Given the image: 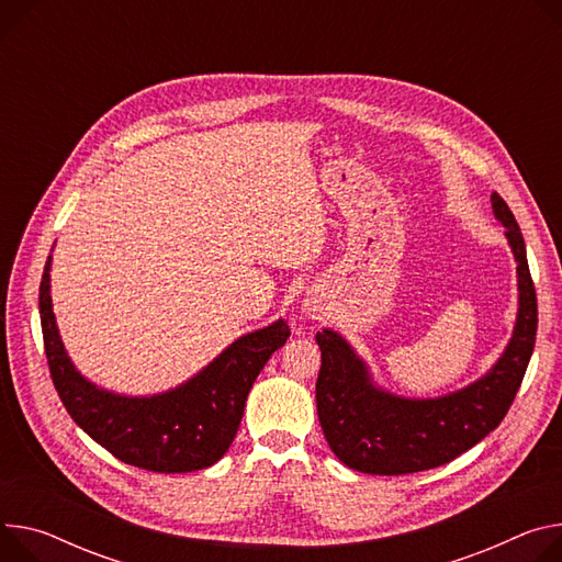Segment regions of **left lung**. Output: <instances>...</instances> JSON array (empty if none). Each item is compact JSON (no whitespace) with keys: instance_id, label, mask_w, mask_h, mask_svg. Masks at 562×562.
<instances>
[{"instance_id":"obj_1","label":"left lung","mask_w":562,"mask_h":562,"mask_svg":"<svg viewBox=\"0 0 562 562\" xmlns=\"http://www.w3.org/2000/svg\"><path fill=\"white\" fill-rule=\"evenodd\" d=\"M491 203L518 265V318L512 340L482 379L437 398L396 396L374 385L366 361L340 334H316L323 359L318 419L345 467L370 475L437 469L482 441L512 407L536 345L538 300L520 226L497 192Z\"/></svg>"}]
</instances>
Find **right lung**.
<instances>
[{
  "label": "right lung",
  "instance_id": "right-lung-1",
  "mask_svg": "<svg viewBox=\"0 0 562 562\" xmlns=\"http://www.w3.org/2000/svg\"><path fill=\"white\" fill-rule=\"evenodd\" d=\"M50 255L40 282V323L48 372L71 419L121 462L155 473L209 469L233 443L246 396L271 353L291 336L280 318L228 345L175 390L125 396L87 381L63 345L50 304Z\"/></svg>",
  "mask_w": 562,
  "mask_h": 562
}]
</instances>
